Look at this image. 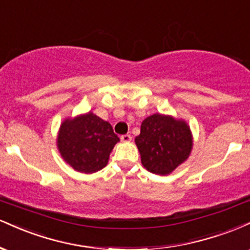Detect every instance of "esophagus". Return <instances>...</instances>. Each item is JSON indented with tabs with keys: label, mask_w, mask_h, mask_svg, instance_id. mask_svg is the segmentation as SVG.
<instances>
[{
	"label": "esophagus",
	"mask_w": 250,
	"mask_h": 250,
	"mask_svg": "<svg viewBox=\"0 0 250 250\" xmlns=\"http://www.w3.org/2000/svg\"><path fill=\"white\" fill-rule=\"evenodd\" d=\"M120 140H122L123 143H130L132 140L131 134H123V136L120 137Z\"/></svg>",
	"instance_id": "obj_1"
}]
</instances>
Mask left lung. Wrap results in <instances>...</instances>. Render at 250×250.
<instances>
[{"instance_id": "left-lung-1", "label": "left lung", "mask_w": 250, "mask_h": 250, "mask_svg": "<svg viewBox=\"0 0 250 250\" xmlns=\"http://www.w3.org/2000/svg\"><path fill=\"white\" fill-rule=\"evenodd\" d=\"M136 144L144 167L154 174L166 175L188 158L193 142L183 120L153 114L142 123Z\"/></svg>"}]
</instances>
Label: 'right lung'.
I'll list each match as a JSON object with an SVG mask.
<instances>
[{"label":"right lung","mask_w":250,"mask_h":250,"mask_svg":"<svg viewBox=\"0 0 250 250\" xmlns=\"http://www.w3.org/2000/svg\"><path fill=\"white\" fill-rule=\"evenodd\" d=\"M119 138L110 123L93 113L66 119L61 125L57 145L63 159L73 169L93 173L106 166Z\"/></svg>","instance_id":"1"}]
</instances>
